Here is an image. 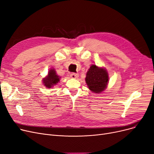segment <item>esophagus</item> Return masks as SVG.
Here are the masks:
<instances>
[{"mask_svg": "<svg viewBox=\"0 0 154 154\" xmlns=\"http://www.w3.org/2000/svg\"><path fill=\"white\" fill-rule=\"evenodd\" d=\"M70 76L72 79H77L78 78L79 75H78V74H71V75H70Z\"/></svg>", "mask_w": 154, "mask_h": 154, "instance_id": "34e87169", "label": "esophagus"}]
</instances>
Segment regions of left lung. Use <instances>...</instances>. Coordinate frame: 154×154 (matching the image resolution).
Masks as SVG:
<instances>
[{
    "label": "left lung",
    "mask_w": 154,
    "mask_h": 154,
    "mask_svg": "<svg viewBox=\"0 0 154 154\" xmlns=\"http://www.w3.org/2000/svg\"><path fill=\"white\" fill-rule=\"evenodd\" d=\"M109 79V73L106 68L92 64L86 75L85 82L91 91L100 94L107 88Z\"/></svg>",
    "instance_id": "1"
}]
</instances>
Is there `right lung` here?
<instances>
[{
	"label": "right lung",
	"mask_w": 154,
	"mask_h": 154,
	"mask_svg": "<svg viewBox=\"0 0 154 154\" xmlns=\"http://www.w3.org/2000/svg\"><path fill=\"white\" fill-rule=\"evenodd\" d=\"M60 76L57 75L56 71L54 68H51L48 72V75L42 79V83L47 88H52L60 82Z\"/></svg>",
	"instance_id": "right-lung-1"
}]
</instances>
